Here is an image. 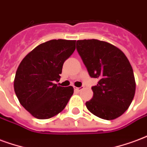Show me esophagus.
Wrapping results in <instances>:
<instances>
[{"instance_id": "esophagus-1", "label": "esophagus", "mask_w": 147, "mask_h": 147, "mask_svg": "<svg viewBox=\"0 0 147 147\" xmlns=\"http://www.w3.org/2000/svg\"><path fill=\"white\" fill-rule=\"evenodd\" d=\"M74 89H75V90L76 91H77V92H79V91H81V90L83 89V87H74Z\"/></svg>"}]
</instances>
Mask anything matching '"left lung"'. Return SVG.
<instances>
[{
	"instance_id": "obj_1",
	"label": "left lung",
	"mask_w": 147,
	"mask_h": 147,
	"mask_svg": "<svg viewBox=\"0 0 147 147\" xmlns=\"http://www.w3.org/2000/svg\"><path fill=\"white\" fill-rule=\"evenodd\" d=\"M76 49L90 76L99 79L92 87L93 98L86 103L87 109L105 120L120 117L136 92L133 70L127 57L117 47L95 39L77 40Z\"/></svg>"
}]
</instances>
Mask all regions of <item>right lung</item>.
<instances>
[{"instance_id":"right-lung-1","label":"right lung","mask_w":147,"mask_h":147,"mask_svg":"<svg viewBox=\"0 0 147 147\" xmlns=\"http://www.w3.org/2000/svg\"><path fill=\"white\" fill-rule=\"evenodd\" d=\"M76 40H51L38 45L18 65L14 90L19 103L38 119H48L61 112L74 93L59 81L63 64L76 50Z\"/></svg>"}]
</instances>
